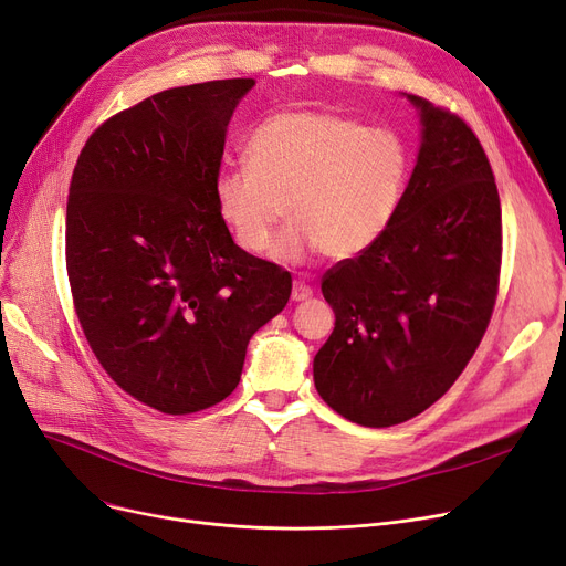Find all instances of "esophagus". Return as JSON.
I'll return each mask as SVG.
<instances>
[{"label": "esophagus", "mask_w": 566, "mask_h": 566, "mask_svg": "<svg viewBox=\"0 0 566 566\" xmlns=\"http://www.w3.org/2000/svg\"><path fill=\"white\" fill-rule=\"evenodd\" d=\"M312 294H315V291H312V286L305 282H294V286H291V301L294 303L307 301V298H312Z\"/></svg>", "instance_id": "obj_1"}]
</instances>
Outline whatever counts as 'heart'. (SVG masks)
I'll return each mask as SVG.
<instances>
[{"label":"heart","mask_w":566,"mask_h":566,"mask_svg":"<svg viewBox=\"0 0 566 566\" xmlns=\"http://www.w3.org/2000/svg\"><path fill=\"white\" fill-rule=\"evenodd\" d=\"M247 165L221 170L214 205L230 238L251 256L270 247L284 219L294 221L275 259L301 263L324 251L357 259L378 244L399 214L410 149L385 125L319 109H284L247 139Z\"/></svg>","instance_id":"heart-1"}]
</instances>
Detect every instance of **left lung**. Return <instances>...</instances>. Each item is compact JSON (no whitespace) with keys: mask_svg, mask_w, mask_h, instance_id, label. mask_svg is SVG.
Returning a JSON list of instances; mask_svg holds the SVG:
<instances>
[{"mask_svg":"<svg viewBox=\"0 0 566 566\" xmlns=\"http://www.w3.org/2000/svg\"><path fill=\"white\" fill-rule=\"evenodd\" d=\"M420 151L385 238L331 268L322 294L336 328L317 352L322 399L361 427L424 412L454 385L490 324L501 265V205L469 125L406 95Z\"/></svg>","mask_w":566,"mask_h":566,"instance_id":"left-lung-1","label":"left lung"}]
</instances>
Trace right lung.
<instances>
[{"label": "right lung", "mask_w": 566, "mask_h": 566, "mask_svg": "<svg viewBox=\"0 0 566 566\" xmlns=\"http://www.w3.org/2000/svg\"><path fill=\"white\" fill-rule=\"evenodd\" d=\"M254 86L226 78L146 97L99 125L72 175L76 317L109 378L167 415L223 401L251 336L291 296L289 272L242 251L214 205L228 123Z\"/></svg>", "instance_id": "obj_1"}]
</instances>
